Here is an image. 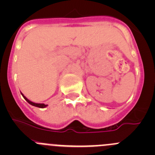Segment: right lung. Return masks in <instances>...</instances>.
Wrapping results in <instances>:
<instances>
[{
    "label": "right lung",
    "mask_w": 155,
    "mask_h": 155,
    "mask_svg": "<svg viewBox=\"0 0 155 155\" xmlns=\"http://www.w3.org/2000/svg\"><path fill=\"white\" fill-rule=\"evenodd\" d=\"M21 95H22L23 97L25 98V101H27V102L28 103V104H31V105L34 106V107H39V108H45V107H46L48 106V105H46V104H36V103L32 102V101H29V100L28 99V98L26 97L25 96H24V94H23L21 93Z\"/></svg>",
    "instance_id": "add662e5"
}]
</instances>
